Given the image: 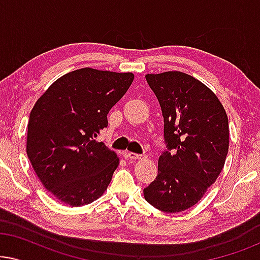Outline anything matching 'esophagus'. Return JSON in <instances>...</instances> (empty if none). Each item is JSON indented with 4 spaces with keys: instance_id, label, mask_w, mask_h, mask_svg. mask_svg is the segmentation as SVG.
<instances>
[{
    "instance_id": "obj_1",
    "label": "esophagus",
    "mask_w": 260,
    "mask_h": 260,
    "mask_svg": "<svg viewBox=\"0 0 260 260\" xmlns=\"http://www.w3.org/2000/svg\"><path fill=\"white\" fill-rule=\"evenodd\" d=\"M125 157L130 158V159H141V158H143L144 156L141 154H135V152L129 151V152H125Z\"/></svg>"
}]
</instances>
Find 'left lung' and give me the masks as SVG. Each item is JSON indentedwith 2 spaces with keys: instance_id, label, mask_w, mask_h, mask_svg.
Returning <instances> with one entry per match:
<instances>
[{
  "instance_id": "8db88e82",
  "label": "left lung",
  "mask_w": 260,
  "mask_h": 260,
  "mask_svg": "<svg viewBox=\"0 0 260 260\" xmlns=\"http://www.w3.org/2000/svg\"><path fill=\"white\" fill-rule=\"evenodd\" d=\"M159 103L166 150L144 198L167 213L198 204L215 182L229 152V118L218 97L179 71L145 76Z\"/></svg>"
}]
</instances>
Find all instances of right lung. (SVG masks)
I'll use <instances>...</instances> for the list:
<instances>
[{
    "mask_svg": "<svg viewBox=\"0 0 260 260\" xmlns=\"http://www.w3.org/2000/svg\"><path fill=\"white\" fill-rule=\"evenodd\" d=\"M133 81V73L85 67L59 78L35 103L27 155L44 187L58 200L78 207L106 190L119 159L95 138Z\"/></svg>",
    "mask_w": 260,
    "mask_h": 260,
    "instance_id": "add662e5",
    "label": "right lung"
}]
</instances>
